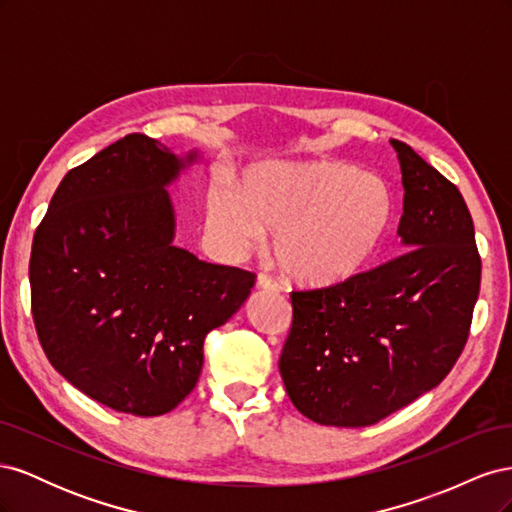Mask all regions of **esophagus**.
Here are the masks:
<instances>
[{
	"label": "esophagus",
	"instance_id": "34e87169",
	"mask_svg": "<svg viewBox=\"0 0 512 512\" xmlns=\"http://www.w3.org/2000/svg\"><path fill=\"white\" fill-rule=\"evenodd\" d=\"M256 286H258L260 290H267V292H277V290H280V286H277V282L273 280V277H269L267 273H258Z\"/></svg>",
	"mask_w": 512,
	"mask_h": 512
}]
</instances>
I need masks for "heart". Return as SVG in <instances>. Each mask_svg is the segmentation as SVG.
I'll return each instance as SVG.
<instances>
[{
  "label": "heart",
  "instance_id": "1",
  "mask_svg": "<svg viewBox=\"0 0 512 512\" xmlns=\"http://www.w3.org/2000/svg\"><path fill=\"white\" fill-rule=\"evenodd\" d=\"M395 215L389 181L339 160L275 164L247 175L239 194L218 181L207 196V232L230 256L273 230V256L292 282L344 284L378 252Z\"/></svg>",
  "mask_w": 512,
  "mask_h": 512
}]
</instances>
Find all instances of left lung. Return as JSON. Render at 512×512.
Instances as JSON below:
<instances>
[{
    "label": "left lung",
    "instance_id": "left-lung-1",
    "mask_svg": "<svg viewBox=\"0 0 512 512\" xmlns=\"http://www.w3.org/2000/svg\"><path fill=\"white\" fill-rule=\"evenodd\" d=\"M391 145L404 252L344 284L290 292L280 374L320 425L367 427L406 408L446 378L470 335L480 256L466 200L410 145Z\"/></svg>",
    "mask_w": 512,
    "mask_h": 512
}]
</instances>
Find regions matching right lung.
<instances>
[{
  "label": "right lung",
  "mask_w": 512,
  "mask_h": 512,
  "mask_svg": "<svg viewBox=\"0 0 512 512\" xmlns=\"http://www.w3.org/2000/svg\"><path fill=\"white\" fill-rule=\"evenodd\" d=\"M181 166L156 138H119L61 179L29 258L46 359L87 397L134 416L166 414L192 393L207 333L256 282L173 245L164 185Z\"/></svg>",
  "instance_id": "1"
}]
</instances>
